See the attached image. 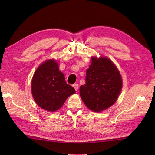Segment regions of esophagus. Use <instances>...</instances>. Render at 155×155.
<instances>
[{"instance_id": "1", "label": "esophagus", "mask_w": 155, "mask_h": 155, "mask_svg": "<svg viewBox=\"0 0 155 155\" xmlns=\"http://www.w3.org/2000/svg\"><path fill=\"white\" fill-rule=\"evenodd\" d=\"M73 87H74V88L76 91H77L78 90V84H73Z\"/></svg>"}]
</instances>
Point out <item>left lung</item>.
Returning a JSON list of instances; mask_svg holds the SVG:
<instances>
[{"mask_svg": "<svg viewBox=\"0 0 155 155\" xmlns=\"http://www.w3.org/2000/svg\"><path fill=\"white\" fill-rule=\"evenodd\" d=\"M87 69L86 83L80 87V95L88 108L101 112L116 102L123 81L120 72L109 58L93 57Z\"/></svg>", "mask_w": 155, "mask_h": 155, "instance_id": "left-lung-1", "label": "left lung"}]
</instances>
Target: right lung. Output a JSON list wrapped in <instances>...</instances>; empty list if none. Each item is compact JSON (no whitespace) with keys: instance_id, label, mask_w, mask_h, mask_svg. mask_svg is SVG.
Masks as SVG:
<instances>
[{"instance_id":"obj_1","label":"right lung","mask_w":155,"mask_h":155,"mask_svg":"<svg viewBox=\"0 0 155 155\" xmlns=\"http://www.w3.org/2000/svg\"><path fill=\"white\" fill-rule=\"evenodd\" d=\"M31 91L36 103L49 112L58 110L67 98L76 93L74 88L66 83L64 75L54 59L45 61L36 70Z\"/></svg>"}]
</instances>
